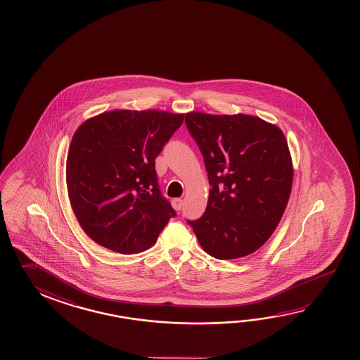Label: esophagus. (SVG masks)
I'll return each mask as SVG.
<instances>
[{"instance_id":"34e87169","label":"esophagus","mask_w":360,"mask_h":360,"mask_svg":"<svg viewBox=\"0 0 360 360\" xmlns=\"http://www.w3.org/2000/svg\"><path fill=\"white\" fill-rule=\"evenodd\" d=\"M172 206H173V209H174V210H181V209H182V206H184V200H181V198H174V200L172 201Z\"/></svg>"}]
</instances>
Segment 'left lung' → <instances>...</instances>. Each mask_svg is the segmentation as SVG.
Listing matches in <instances>:
<instances>
[{
  "label": "left lung",
  "mask_w": 360,
  "mask_h": 360,
  "mask_svg": "<svg viewBox=\"0 0 360 360\" xmlns=\"http://www.w3.org/2000/svg\"><path fill=\"white\" fill-rule=\"evenodd\" d=\"M186 124L211 184L204 215L188 223L212 257L248 256L271 237L290 197L294 169L285 135L242 113L190 112Z\"/></svg>",
  "instance_id": "left-lung-1"
}]
</instances>
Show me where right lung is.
I'll return each mask as SVG.
<instances>
[{
	"label": "right lung",
	"instance_id": "obj_1",
	"mask_svg": "<svg viewBox=\"0 0 360 360\" xmlns=\"http://www.w3.org/2000/svg\"><path fill=\"white\" fill-rule=\"evenodd\" d=\"M184 117L115 109L76 129L66 160L68 198L95 243L126 255L145 251L176 215L158 187L155 158Z\"/></svg>",
	"mask_w": 360,
	"mask_h": 360
}]
</instances>
